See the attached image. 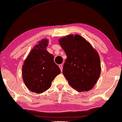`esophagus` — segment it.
Here are the masks:
<instances>
[{
	"label": "esophagus",
	"mask_w": 122,
	"mask_h": 122,
	"mask_svg": "<svg viewBox=\"0 0 122 122\" xmlns=\"http://www.w3.org/2000/svg\"><path fill=\"white\" fill-rule=\"evenodd\" d=\"M59 66L60 67V68L61 69V71H62V69H63V65H59Z\"/></svg>",
	"instance_id": "obj_1"
}]
</instances>
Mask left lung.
Wrapping results in <instances>:
<instances>
[{
  "instance_id": "left-lung-1",
  "label": "left lung",
  "mask_w": 122,
  "mask_h": 122,
  "mask_svg": "<svg viewBox=\"0 0 122 122\" xmlns=\"http://www.w3.org/2000/svg\"><path fill=\"white\" fill-rule=\"evenodd\" d=\"M67 55L62 73L69 84L78 91H88L99 79L101 67L99 55L88 42L78 35L59 40Z\"/></svg>"
}]
</instances>
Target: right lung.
Masks as SVG:
<instances>
[{"label": "right lung", "instance_id": "right-lung-1", "mask_svg": "<svg viewBox=\"0 0 122 122\" xmlns=\"http://www.w3.org/2000/svg\"><path fill=\"white\" fill-rule=\"evenodd\" d=\"M48 40L43 39L34 48L23 66V81L30 91L41 93L49 89L51 82L61 73L54 56L47 51Z\"/></svg>", "mask_w": 122, "mask_h": 122}]
</instances>
